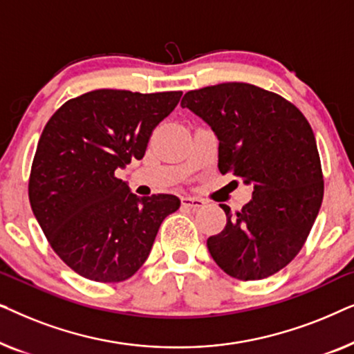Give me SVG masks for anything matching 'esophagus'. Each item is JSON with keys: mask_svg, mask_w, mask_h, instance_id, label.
Wrapping results in <instances>:
<instances>
[{"mask_svg": "<svg viewBox=\"0 0 354 354\" xmlns=\"http://www.w3.org/2000/svg\"><path fill=\"white\" fill-rule=\"evenodd\" d=\"M182 205L187 207H193V209H198V207L205 206V201L201 198H195V196H183L182 198Z\"/></svg>", "mask_w": 354, "mask_h": 354, "instance_id": "1", "label": "esophagus"}]
</instances>
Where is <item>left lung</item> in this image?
Segmentation results:
<instances>
[{
    "instance_id": "left-lung-1",
    "label": "left lung",
    "mask_w": 354,
    "mask_h": 354,
    "mask_svg": "<svg viewBox=\"0 0 354 354\" xmlns=\"http://www.w3.org/2000/svg\"><path fill=\"white\" fill-rule=\"evenodd\" d=\"M219 140V171L253 183L251 201L207 239L216 264L239 280L283 269L303 248L324 198V176L308 119L282 96L227 82L192 90L182 100Z\"/></svg>"
}]
</instances>
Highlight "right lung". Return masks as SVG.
Listing matches in <instances>:
<instances>
[{"label": "right lung", "mask_w": 354, "mask_h": 354, "mask_svg": "<svg viewBox=\"0 0 354 354\" xmlns=\"http://www.w3.org/2000/svg\"><path fill=\"white\" fill-rule=\"evenodd\" d=\"M182 91L95 90L66 101L43 129L28 178L33 214L55 253L82 277L114 283L147 261L174 195L138 198L115 171L142 159Z\"/></svg>", "instance_id": "obj_1"}]
</instances>
